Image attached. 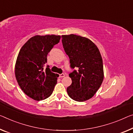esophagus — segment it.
<instances>
[{
	"label": "esophagus",
	"mask_w": 133,
	"mask_h": 133,
	"mask_svg": "<svg viewBox=\"0 0 133 133\" xmlns=\"http://www.w3.org/2000/svg\"><path fill=\"white\" fill-rule=\"evenodd\" d=\"M65 77V74H61L59 75V77L60 78H62V77Z\"/></svg>",
	"instance_id": "34e87169"
}]
</instances>
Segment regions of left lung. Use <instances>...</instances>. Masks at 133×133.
I'll use <instances>...</instances> for the list:
<instances>
[{
	"label": "left lung",
	"instance_id": "1",
	"mask_svg": "<svg viewBox=\"0 0 133 133\" xmlns=\"http://www.w3.org/2000/svg\"><path fill=\"white\" fill-rule=\"evenodd\" d=\"M62 44L71 67L72 84L67 87L71 99L84 102L95 95L104 78L103 61L99 49L89 38L75 34L62 36Z\"/></svg>",
	"mask_w": 133,
	"mask_h": 133
}]
</instances>
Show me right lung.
Returning a JSON list of instances; mask_svg holds the SVG:
<instances>
[{"mask_svg": "<svg viewBox=\"0 0 133 133\" xmlns=\"http://www.w3.org/2000/svg\"><path fill=\"white\" fill-rule=\"evenodd\" d=\"M60 36L37 35L22 46L15 65L17 81L24 93L35 101L46 99L52 95L59 75L52 72L49 66L44 70L47 55Z\"/></svg>", "mask_w": 133, "mask_h": 133, "instance_id": "1", "label": "right lung"}]
</instances>
